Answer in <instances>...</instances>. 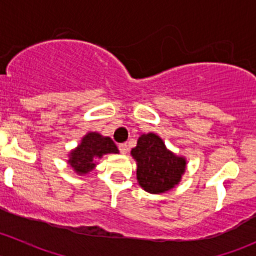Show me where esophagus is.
Instances as JSON below:
<instances>
[{"instance_id":"esophagus-1","label":"esophagus","mask_w":256,"mask_h":256,"mask_svg":"<svg viewBox=\"0 0 256 256\" xmlns=\"http://www.w3.org/2000/svg\"><path fill=\"white\" fill-rule=\"evenodd\" d=\"M118 150H120L121 154H128V144H118Z\"/></svg>"}]
</instances>
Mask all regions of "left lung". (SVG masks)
I'll return each mask as SVG.
<instances>
[{
  "instance_id": "8db88e82",
  "label": "left lung",
  "mask_w": 256,
  "mask_h": 256,
  "mask_svg": "<svg viewBox=\"0 0 256 256\" xmlns=\"http://www.w3.org/2000/svg\"><path fill=\"white\" fill-rule=\"evenodd\" d=\"M131 154L138 164V184L146 192L157 194L170 190L184 174L186 160L168 151L156 134L141 135Z\"/></svg>"
}]
</instances>
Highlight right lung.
Wrapping results in <instances>:
<instances>
[{
  "label": "right lung",
  "mask_w": 256,
  "mask_h": 256,
  "mask_svg": "<svg viewBox=\"0 0 256 256\" xmlns=\"http://www.w3.org/2000/svg\"><path fill=\"white\" fill-rule=\"evenodd\" d=\"M118 150L110 138L98 132H89L82 138V144L70 152L69 164L76 174H88L95 167L98 158L106 154H118Z\"/></svg>",
  "instance_id": "obj_1"
}]
</instances>
